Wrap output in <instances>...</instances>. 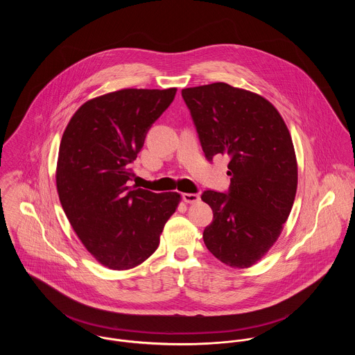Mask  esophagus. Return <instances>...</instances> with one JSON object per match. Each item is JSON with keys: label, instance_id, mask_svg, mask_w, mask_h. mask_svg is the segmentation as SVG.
Returning a JSON list of instances; mask_svg holds the SVG:
<instances>
[{"label": "esophagus", "instance_id": "obj_1", "mask_svg": "<svg viewBox=\"0 0 355 355\" xmlns=\"http://www.w3.org/2000/svg\"><path fill=\"white\" fill-rule=\"evenodd\" d=\"M183 201L186 203H196L200 201V196L198 194H190V193H184L183 196Z\"/></svg>", "mask_w": 355, "mask_h": 355}]
</instances>
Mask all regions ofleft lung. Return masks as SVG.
I'll use <instances>...</instances> for the list:
<instances>
[{"label": "left lung", "mask_w": 355, "mask_h": 355, "mask_svg": "<svg viewBox=\"0 0 355 355\" xmlns=\"http://www.w3.org/2000/svg\"><path fill=\"white\" fill-rule=\"evenodd\" d=\"M205 157H230L228 191H203L213 221L203 242L217 259L249 268L277 241L297 194L298 166L288 128L263 97L227 83L182 90Z\"/></svg>", "instance_id": "8db88e82"}]
</instances>
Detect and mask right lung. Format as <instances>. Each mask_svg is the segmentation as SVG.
Segmentation results:
<instances>
[{
	"label": "right lung",
	"mask_w": 355,
	"mask_h": 355,
	"mask_svg": "<svg viewBox=\"0 0 355 355\" xmlns=\"http://www.w3.org/2000/svg\"><path fill=\"white\" fill-rule=\"evenodd\" d=\"M176 89H124L83 103L60 144L57 191L85 248L109 269H131L152 255L178 193L130 186L131 164Z\"/></svg>",
	"instance_id": "1"
}]
</instances>
